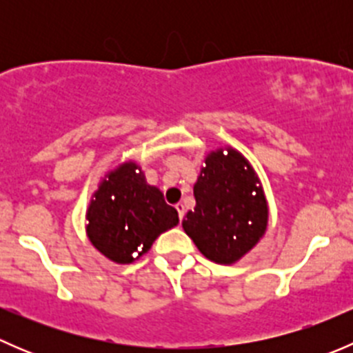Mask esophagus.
<instances>
[{
  "mask_svg": "<svg viewBox=\"0 0 353 353\" xmlns=\"http://www.w3.org/2000/svg\"><path fill=\"white\" fill-rule=\"evenodd\" d=\"M176 210H177V215H179V220H183L184 219V213H186V208H184L183 203H177Z\"/></svg>",
  "mask_w": 353,
  "mask_h": 353,
  "instance_id": "esophagus-1",
  "label": "esophagus"
}]
</instances>
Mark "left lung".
<instances>
[{
	"instance_id": "8db88e82",
	"label": "left lung",
	"mask_w": 353,
	"mask_h": 353,
	"mask_svg": "<svg viewBox=\"0 0 353 353\" xmlns=\"http://www.w3.org/2000/svg\"><path fill=\"white\" fill-rule=\"evenodd\" d=\"M193 191L196 206L183 229L210 261L234 265L265 236L268 203L261 181L236 148L210 152Z\"/></svg>"
}]
</instances>
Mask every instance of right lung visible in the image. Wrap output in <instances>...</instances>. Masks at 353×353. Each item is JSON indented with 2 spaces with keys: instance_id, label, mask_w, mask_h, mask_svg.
<instances>
[{
  "instance_id": "add662e5",
  "label": "right lung",
  "mask_w": 353,
  "mask_h": 353,
  "mask_svg": "<svg viewBox=\"0 0 353 353\" xmlns=\"http://www.w3.org/2000/svg\"><path fill=\"white\" fill-rule=\"evenodd\" d=\"M87 236L99 252L128 265L148 252L157 237L179 223L177 210L150 186L133 160L109 170L87 208Z\"/></svg>"
}]
</instances>
